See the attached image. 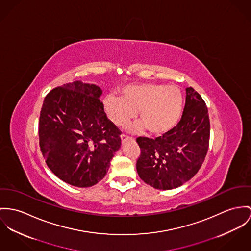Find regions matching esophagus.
Segmentation results:
<instances>
[{"label": "esophagus", "instance_id": "obj_1", "mask_svg": "<svg viewBox=\"0 0 251 251\" xmlns=\"http://www.w3.org/2000/svg\"><path fill=\"white\" fill-rule=\"evenodd\" d=\"M120 137H121V140H122V141H126L127 139L131 138V137H129V136H127V135H120Z\"/></svg>", "mask_w": 251, "mask_h": 251}]
</instances>
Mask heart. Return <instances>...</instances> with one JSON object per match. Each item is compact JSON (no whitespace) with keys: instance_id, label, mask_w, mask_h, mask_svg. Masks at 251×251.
Here are the masks:
<instances>
[{"instance_id":"1","label":"heart","mask_w":251,"mask_h":251,"mask_svg":"<svg viewBox=\"0 0 251 251\" xmlns=\"http://www.w3.org/2000/svg\"><path fill=\"white\" fill-rule=\"evenodd\" d=\"M182 105L179 88L154 83L127 85L122 88L121 97L108 95L103 100L104 111L115 125H126L138 111L141 123L135 129L146 128L154 135L165 134L173 128L181 115Z\"/></svg>"}]
</instances>
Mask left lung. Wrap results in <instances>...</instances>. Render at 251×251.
<instances>
[{
  "mask_svg": "<svg viewBox=\"0 0 251 251\" xmlns=\"http://www.w3.org/2000/svg\"><path fill=\"white\" fill-rule=\"evenodd\" d=\"M210 121L202 97L186 89L180 121L154 139L139 136L140 155L136 170L140 178L155 189L170 190L192 178L202 165L209 147Z\"/></svg>",
  "mask_w": 251,
  "mask_h": 251,
  "instance_id": "obj_1",
  "label": "left lung"
}]
</instances>
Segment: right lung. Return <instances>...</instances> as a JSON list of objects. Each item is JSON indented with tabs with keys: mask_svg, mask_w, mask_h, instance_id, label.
I'll use <instances>...</instances> for the list:
<instances>
[{
	"mask_svg": "<svg viewBox=\"0 0 251 251\" xmlns=\"http://www.w3.org/2000/svg\"><path fill=\"white\" fill-rule=\"evenodd\" d=\"M102 91L75 81L52 89L39 118V145L48 167L63 181L90 187L101 180L121 145V131L107 117Z\"/></svg>",
	"mask_w": 251,
	"mask_h": 251,
	"instance_id": "right-lung-1",
	"label": "right lung"
}]
</instances>
